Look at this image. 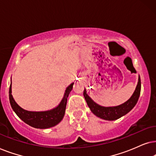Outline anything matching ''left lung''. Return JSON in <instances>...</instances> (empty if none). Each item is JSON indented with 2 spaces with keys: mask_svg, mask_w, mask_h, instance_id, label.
<instances>
[{
  "mask_svg": "<svg viewBox=\"0 0 156 156\" xmlns=\"http://www.w3.org/2000/svg\"><path fill=\"white\" fill-rule=\"evenodd\" d=\"M140 89L141 82L140 76H139L138 84H137L136 90L133 93L131 97L123 104L112 107H104L94 102L87 94L86 89H84L83 95L88 107L90 108V111L95 115L103 120H115L121 118L122 116L125 115L126 114H127L128 112H130L133 108L138 101L140 93Z\"/></svg>",
  "mask_w": 156,
  "mask_h": 156,
  "instance_id": "1",
  "label": "left lung"
}]
</instances>
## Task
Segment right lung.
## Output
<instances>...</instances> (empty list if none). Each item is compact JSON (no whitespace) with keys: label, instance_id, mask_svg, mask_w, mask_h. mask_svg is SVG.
Listing matches in <instances>:
<instances>
[{"label":"right lung","instance_id":"add662e5","mask_svg":"<svg viewBox=\"0 0 156 156\" xmlns=\"http://www.w3.org/2000/svg\"><path fill=\"white\" fill-rule=\"evenodd\" d=\"M12 82L10 83L9 88V100L13 111L16 115L25 122L28 125L32 126L33 128H40V129H46L53 126H56L61 121L65 115L66 104H67V99L70 91L72 90L73 86L74 83H73L68 86L65 90L63 99L58 105L54 108L45 111H26L20 107L15 100L13 99L12 95Z\"/></svg>","mask_w":156,"mask_h":156}]
</instances>
